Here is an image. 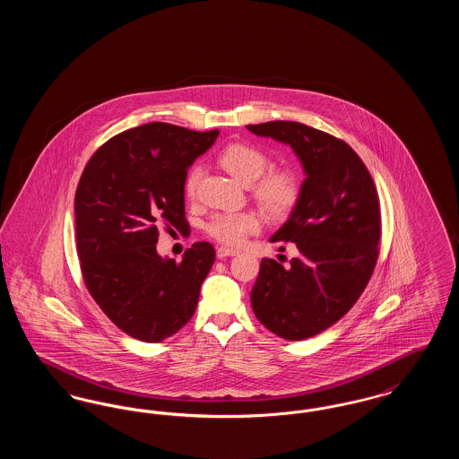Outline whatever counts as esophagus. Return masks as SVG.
<instances>
[{
    "mask_svg": "<svg viewBox=\"0 0 459 459\" xmlns=\"http://www.w3.org/2000/svg\"><path fill=\"white\" fill-rule=\"evenodd\" d=\"M238 253H239L238 249L225 247V246H220L219 249H217V256H219L220 260H221V258H227V256H234V255H238Z\"/></svg>",
    "mask_w": 459,
    "mask_h": 459,
    "instance_id": "obj_1",
    "label": "esophagus"
}]
</instances>
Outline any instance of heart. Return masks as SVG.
Segmentation results:
<instances>
[{
	"label": "heart",
	"mask_w": 459,
	"mask_h": 459,
	"mask_svg": "<svg viewBox=\"0 0 459 459\" xmlns=\"http://www.w3.org/2000/svg\"><path fill=\"white\" fill-rule=\"evenodd\" d=\"M220 165L242 184H251V193L263 208L273 215L289 213L301 195L298 177L289 170H268L270 160L260 148L249 143H232L219 154ZM201 180V167L195 165L184 178V193L195 199ZM262 220L255 212L217 213L204 225L212 239L225 246H239L251 234L258 232Z\"/></svg>",
	"instance_id": "heart-1"
}]
</instances>
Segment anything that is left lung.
<instances>
[{"mask_svg":"<svg viewBox=\"0 0 459 459\" xmlns=\"http://www.w3.org/2000/svg\"><path fill=\"white\" fill-rule=\"evenodd\" d=\"M247 131L289 144L303 163L301 195L270 242H294L284 266L263 258L251 290L256 318L275 335L303 341L339 322L365 290L378 258L380 203L368 169L350 144L299 122Z\"/></svg>","mask_w":459,"mask_h":459,"instance_id":"8db88e82","label":"left lung"}]
</instances>
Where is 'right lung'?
I'll list each match as a JSON object with an SVG mask.
<instances>
[{"label":"right lung","mask_w":459,"mask_h":459,"mask_svg":"<svg viewBox=\"0 0 459 459\" xmlns=\"http://www.w3.org/2000/svg\"><path fill=\"white\" fill-rule=\"evenodd\" d=\"M219 131L152 122L107 141L75 191V238L89 294L127 335L160 342L196 311L215 262L210 242H195L182 262L156 253L160 225L187 227L184 178Z\"/></svg>","instance_id":"1"}]
</instances>
